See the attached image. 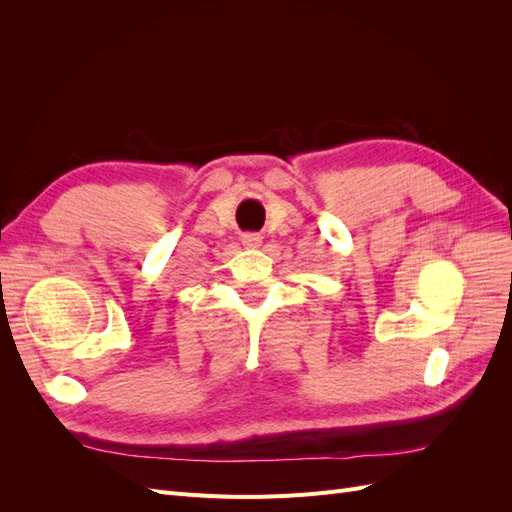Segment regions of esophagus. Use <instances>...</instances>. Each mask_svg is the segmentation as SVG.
Here are the masks:
<instances>
[{
  "mask_svg": "<svg viewBox=\"0 0 512 512\" xmlns=\"http://www.w3.org/2000/svg\"><path fill=\"white\" fill-rule=\"evenodd\" d=\"M241 243L247 247V250H256V247H260V243H262V237L258 235V232H245V235L241 237Z\"/></svg>",
  "mask_w": 512,
  "mask_h": 512,
  "instance_id": "obj_1",
  "label": "esophagus"
}]
</instances>
